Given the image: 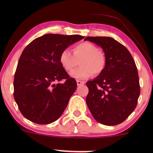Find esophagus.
Wrapping results in <instances>:
<instances>
[{
    "label": "esophagus",
    "mask_w": 153,
    "mask_h": 153,
    "mask_svg": "<svg viewBox=\"0 0 153 153\" xmlns=\"http://www.w3.org/2000/svg\"><path fill=\"white\" fill-rule=\"evenodd\" d=\"M85 83L83 81H81V80H77V85H82Z\"/></svg>",
    "instance_id": "1"
}]
</instances>
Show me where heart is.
Returning <instances> with one entry per match:
<instances>
[{
	"label": "heart",
	"instance_id": "heart-1",
	"mask_svg": "<svg viewBox=\"0 0 153 153\" xmlns=\"http://www.w3.org/2000/svg\"><path fill=\"white\" fill-rule=\"evenodd\" d=\"M73 54L65 50L61 52L59 61L66 71L71 72L78 65L80 67L71 73L72 78L86 79L96 73L99 74L104 70L106 59L103 52L90 42H82L73 47Z\"/></svg>",
	"mask_w": 153,
	"mask_h": 153
}]
</instances>
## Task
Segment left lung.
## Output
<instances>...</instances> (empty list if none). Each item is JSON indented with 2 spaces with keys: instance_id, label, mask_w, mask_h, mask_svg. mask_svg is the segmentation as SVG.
Listing matches in <instances>:
<instances>
[{
  "instance_id": "left-lung-1",
  "label": "left lung",
  "mask_w": 153,
  "mask_h": 153,
  "mask_svg": "<svg viewBox=\"0 0 153 153\" xmlns=\"http://www.w3.org/2000/svg\"><path fill=\"white\" fill-rule=\"evenodd\" d=\"M84 40L102 48L106 56L104 70L86 82L87 106L101 124H121L136 108L140 94L136 65L130 52L117 40L107 36H88Z\"/></svg>"
}]
</instances>
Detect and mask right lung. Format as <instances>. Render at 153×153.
<instances>
[{
  "instance_id": "add662e5",
  "label": "right lung",
  "mask_w": 153,
  "mask_h": 153,
  "mask_svg": "<svg viewBox=\"0 0 153 153\" xmlns=\"http://www.w3.org/2000/svg\"><path fill=\"white\" fill-rule=\"evenodd\" d=\"M83 38L47 34L25 47L15 73L13 96L26 119L47 124L62 115L77 83L61 65L59 57L63 50ZM62 79L63 84L57 82Z\"/></svg>"
}]
</instances>
